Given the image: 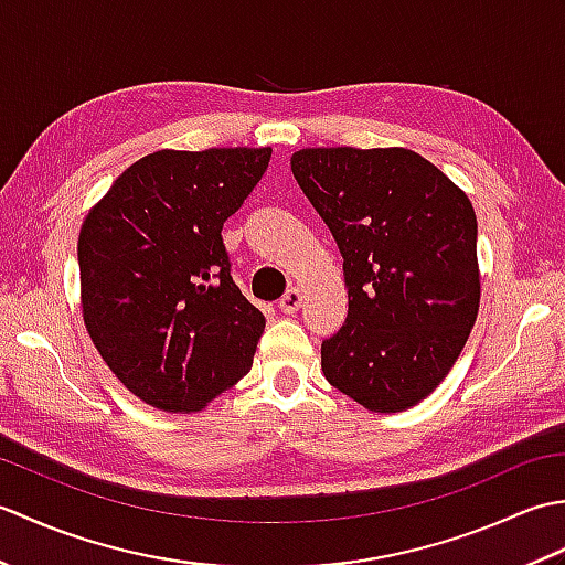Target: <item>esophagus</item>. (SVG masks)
I'll use <instances>...</instances> for the list:
<instances>
[{
	"label": "esophagus",
	"mask_w": 565,
	"mask_h": 565,
	"mask_svg": "<svg viewBox=\"0 0 565 565\" xmlns=\"http://www.w3.org/2000/svg\"><path fill=\"white\" fill-rule=\"evenodd\" d=\"M301 303H303V291L298 289V286H291V289L281 296L279 308H281V313H286V316H294L296 310L301 308Z\"/></svg>",
	"instance_id": "34e87169"
}]
</instances>
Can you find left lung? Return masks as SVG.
Listing matches in <instances>:
<instances>
[{"mask_svg": "<svg viewBox=\"0 0 565 565\" xmlns=\"http://www.w3.org/2000/svg\"><path fill=\"white\" fill-rule=\"evenodd\" d=\"M291 170L340 247L350 296L322 374L371 413H403L447 379L481 306L471 201L407 148H303Z\"/></svg>", "mask_w": 565, "mask_h": 565, "instance_id": "8db88e82", "label": "left lung"}]
</instances>
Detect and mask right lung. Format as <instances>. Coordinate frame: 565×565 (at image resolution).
<instances>
[{
    "instance_id": "obj_1",
    "label": "right lung",
    "mask_w": 565,
    "mask_h": 565,
    "mask_svg": "<svg viewBox=\"0 0 565 565\" xmlns=\"http://www.w3.org/2000/svg\"><path fill=\"white\" fill-rule=\"evenodd\" d=\"M269 158L271 148L150 152L82 223L84 328L158 411H203L252 369L264 316L233 281L221 231Z\"/></svg>"
}]
</instances>
